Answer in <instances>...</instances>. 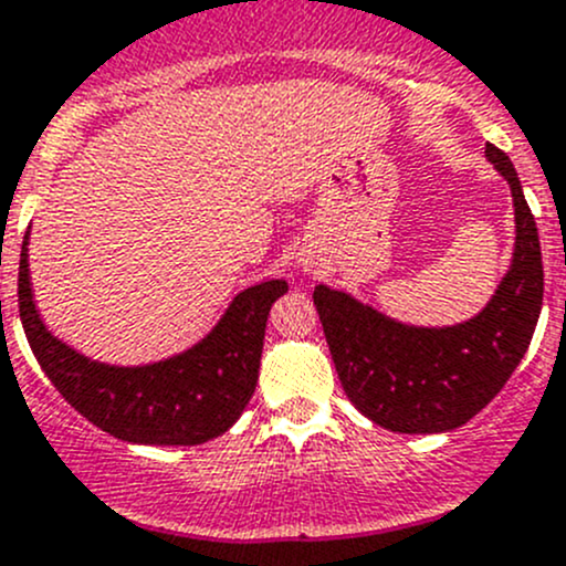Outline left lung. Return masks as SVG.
<instances>
[{
	"label": "left lung",
	"instance_id": "1",
	"mask_svg": "<svg viewBox=\"0 0 566 566\" xmlns=\"http://www.w3.org/2000/svg\"><path fill=\"white\" fill-rule=\"evenodd\" d=\"M515 202V260L476 317L452 328H410L317 284L325 342L347 399L391 432H447L495 397L534 336L545 293L539 235L510 156L488 145Z\"/></svg>",
	"mask_w": 566,
	"mask_h": 566
}]
</instances>
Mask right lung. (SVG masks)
<instances>
[{
	"mask_svg": "<svg viewBox=\"0 0 566 566\" xmlns=\"http://www.w3.org/2000/svg\"><path fill=\"white\" fill-rule=\"evenodd\" d=\"M30 238V235H27ZM27 238L19 262V312L32 353L54 389L87 421L130 443L193 447L235 424L254 394L271 304L287 293L273 279L243 290L199 345L150 367H106L45 331L30 290Z\"/></svg>",
	"mask_w": 566,
	"mask_h": 566,
	"instance_id": "right-lung-1",
	"label": "right lung"
}]
</instances>
